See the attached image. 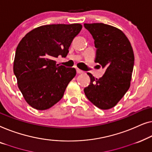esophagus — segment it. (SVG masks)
<instances>
[{"label": "esophagus", "mask_w": 152, "mask_h": 152, "mask_svg": "<svg viewBox=\"0 0 152 152\" xmlns=\"http://www.w3.org/2000/svg\"><path fill=\"white\" fill-rule=\"evenodd\" d=\"M76 72H77V74H83V73H84V72L82 71V70L79 69H76Z\"/></svg>", "instance_id": "obj_1"}]
</instances>
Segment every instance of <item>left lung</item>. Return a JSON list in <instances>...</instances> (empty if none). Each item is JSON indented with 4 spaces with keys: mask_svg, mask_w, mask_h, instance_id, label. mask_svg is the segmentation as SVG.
<instances>
[{
    "mask_svg": "<svg viewBox=\"0 0 152 152\" xmlns=\"http://www.w3.org/2000/svg\"><path fill=\"white\" fill-rule=\"evenodd\" d=\"M94 39L95 63L105 68L99 79L92 74L90 84L84 89L89 101L101 110L114 107L130 87L134 69V54L129 39L116 27L104 23H85Z\"/></svg>",
    "mask_w": 152,
    "mask_h": 152,
    "instance_id": "obj_1",
    "label": "left lung"
}]
</instances>
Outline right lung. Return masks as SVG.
<instances>
[{
    "instance_id": "add662e5",
    "label": "right lung",
    "mask_w": 152,
    "mask_h": 152,
    "mask_svg": "<svg viewBox=\"0 0 152 152\" xmlns=\"http://www.w3.org/2000/svg\"><path fill=\"white\" fill-rule=\"evenodd\" d=\"M82 25H46L32 29L17 46L14 73L25 101L38 110L52 107L63 96L76 71L56 65L55 58L65 57Z\"/></svg>"
}]
</instances>
